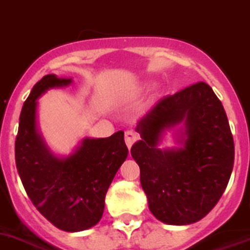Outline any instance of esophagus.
<instances>
[{
  "label": "esophagus",
  "instance_id": "esophagus-1",
  "mask_svg": "<svg viewBox=\"0 0 250 250\" xmlns=\"http://www.w3.org/2000/svg\"><path fill=\"white\" fill-rule=\"evenodd\" d=\"M125 145H127V147L131 148L132 145L135 144L136 140H137V133L133 131H127L125 133Z\"/></svg>",
  "mask_w": 250,
  "mask_h": 250
}]
</instances>
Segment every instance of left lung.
Here are the masks:
<instances>
[{
  "label": "left lung",
  "mask_w": 250,
  "mask_h": 250,
  "mask_svg": "<svg viewBox=\"0 0 250 250\" xmlns=\"http://www.w3.org/2000/svg\"><path fill=\"white\" fill-rule=\"evenodd\" d=\"M179 124L178 148H158L165 129ZM131 148L148 208L161 222L189 225L216 206L234 165V140L225 109L206 83L155 104L137 122Z\"/></svg>",
  "instance_id": "obj_1"
}]
</instances>
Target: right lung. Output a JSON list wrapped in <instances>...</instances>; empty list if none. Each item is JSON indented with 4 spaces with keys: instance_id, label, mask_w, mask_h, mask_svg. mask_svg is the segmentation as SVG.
<instances>
[{
    "instance_id": "right-lung-1",
    "label": "right lung",
    "mask_w": 250,
    "mask_h": 250,
    "mask_svg": "<svg viewBox=\"0 0 250 250\" xmlns=\"http://www.w3.org/2000/svg\"><path fill=\"white\" fill-rule=\"evenodd\" d=\"M72 79L45 75L24 103L15 142L19 175L37 209L68 232L93 228L102 219L105 194L128 155L125 132L106 138H83L68 156L49 150L38 128V99L47 90L68 86Z\"/></svg>"
}]
</instances>
